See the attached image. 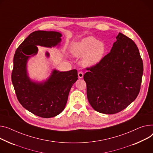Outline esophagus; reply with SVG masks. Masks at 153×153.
<instances>
[{
	"mask_svg": "<svg viewBox=\"0 0 153 153\" xmlns=\"http://www.w3.org/2000/svg\"><path fill=\"white\" fill-rule=\"evenodd\" d=\"M83 76H84V74H83L82 72H81V71H80V72H79V73H78V77H79V78L82 79V78L83 77Z\"/></svg>",
	"mask_w": 153,
	"mask_h": 153,
	"instance_id": "1",
	"label": "esophagus"
}]
</instances>
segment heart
<instances>
[{
  "mask_svg": "<svg viewBox=\"0 0 153 153\" xmlns=\"http://www.w3.org/2000/svg\"><path fill=\"white\" fill-rule=\"evenodd\" d=\"M106 50L105 44L93 36H88L74 44L71 49L73 55L82 58V64L87 67H92L101 62Z\"/></svg>",
  "mask_w": 153,
  "mask_h": 153,
  "instance_id": "obj_1",
  "label": "heart"
}]
</instances>
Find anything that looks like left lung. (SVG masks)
<instances>
[{"label": "left lung", "mask_w": 153, "mask_h": 153, "mask_svg": "<svg viewBox=\"0 0 153 153\" xmlns=\"http://www.w3.org/2000/svg\"><path fill=\"white\" fill-rule=\"evenodd\" d=\"M84 76L91 106L100 113L113 114L136 99L143 73V61L135 42L122 33L110 52Z\"/></svg>", "instance_id": "1"}]
</instances>
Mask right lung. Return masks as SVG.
Instances as JSON below:
<instances>
[{
  "mask_svg": "<svg viewBox=\"0 0 153 153\" xmlns=\"http://www.w3.org/2000/svg\"><path fill=\"white\" fill-rule=\"evenodd\" d=\"M62 34L56 31L37 30L30 34L16 49L13 58L12 81L19 102L34 115L50 118L59 114L66 105L69 93L77 80V71L53 69L45 80H34L29 76L27 63L38 53L37 46H60ZM47 58L50 53L45 52Z\"/></svg>",
  "mask_w": 153,
  "mask_h": 153,
  "instance_id": "right-lung-1",
  "label": "right lung"
}]
</instances>
